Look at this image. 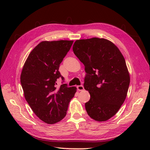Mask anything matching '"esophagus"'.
<instances>
[{"mask_svg": "<svg viewBox=\"0 0 150 150\" xmlns=\"http://www.w3.org/2000/svg\"><path fill=\"white\" fill-rule=\"evenodd\" d=\"M77 90H79V91H82V90H84V86L82 85H80V86H77Z\"/></svg>", "mask_w": 150, "mask_h": 150, "instance_id": "obj_1", "label": "esophagus"}]
</instances>
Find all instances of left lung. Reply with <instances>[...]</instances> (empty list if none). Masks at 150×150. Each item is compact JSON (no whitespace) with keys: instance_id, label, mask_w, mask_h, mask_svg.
<instances>
[{"instance_id":"obj_1","label":"left lung","mask_w":150,"mask_h":150,"mask_svg":"<svg viewBox=\"0 0 150 150\" xmlns=\"http://www.w3.org/2000/svg\"><path fill=\"white\" fill-rule=\"evenodd\" d=\"M73 51L85 66L84 88L90 94L85 104L88 115L106 121L115 115L125 100L130 77L119 48L105 39L77 40Z\"/></svg>"}]
</instances>
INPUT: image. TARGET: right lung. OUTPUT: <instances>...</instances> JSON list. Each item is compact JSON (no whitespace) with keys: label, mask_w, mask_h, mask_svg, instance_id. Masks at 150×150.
<instances>
[{"label":"right lung","mask_w":150,"mask_h":150,"mask_svg":"<svg viewBox=\"0 0 150 150\" xmlns=\"http://www.w3.org/2000/svg\"><path fill=\"white\" fill-rule=\"evenodd\" d=\"M73 40L42 41L29 54L21 75L24 97L34 113L47 124H55L64 118L77 88L62 84L60 64L69 51Z\"/></svg>","instance_id":"right-lung-1"}]
</instances>
